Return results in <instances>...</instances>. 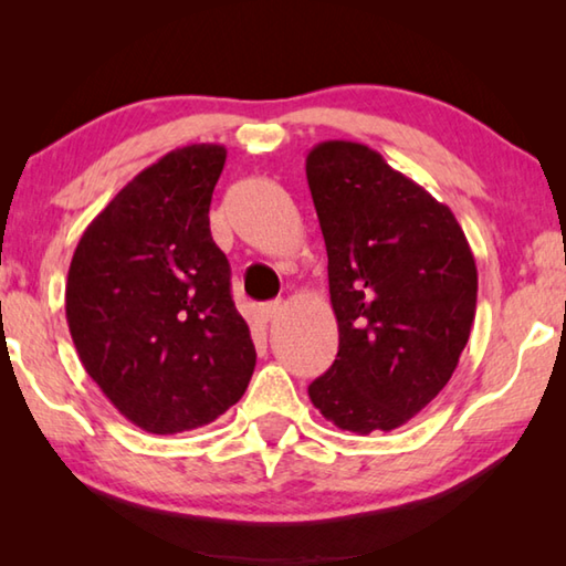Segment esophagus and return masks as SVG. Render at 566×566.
<instances>
[{"label":"esophagus","mask_w":566,"mask_h":566,"mask_svg":"<svg viewBox=\"0 0 566 566\" xmlns=\"http://www.w3.org/2000/svg\"><path fill=\"white\" fill-rule=\"evenodd\" d=\"M262 317L266 319V322H272L274 317H276V314H280L282 312V302L280 300H276V302H266V304H262Z\"/></svg>","instance_id":"34e87169"}]
</instances>
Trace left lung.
I'll use <instances>...</instances> for the list:
<instances>
[{
	"mask_svg": "<svg viewBox=\"0 0 566 566\" xmlns=\"http://www.w3.org/2000/svg\"><path fill=\"white\" fill-rule=\"evenodd\" d=\"M306 181L339 327L312 405L339 429L391 432L454 375L476 312V264L457 217L359 142H319Z\"/></svg>",
	"mask_w": 566,
	"mask_h": 566,
	"instance_id": "left-lung-1",
	"label": "left lung"
}]
</instances>
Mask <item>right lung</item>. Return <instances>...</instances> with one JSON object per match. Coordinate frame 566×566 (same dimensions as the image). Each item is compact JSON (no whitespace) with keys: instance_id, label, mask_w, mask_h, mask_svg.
<instances>
[{"instance_id":"obj_1","label":"right lung","mask_w":566,"mask_h":566,"mask_svg":"<svg viewBox=\"0 0 566 566\" xmlns=\"http://www.w3.org/2000/svg\"><path fill=\"white\" fill-rule=\"evenodd\" d=\"M224 159L222 145H189L142 169L84 229L66 274V324L84 369L149 434L222 417L256 364L209 232Z\"/></svg>"}]
</instances>
